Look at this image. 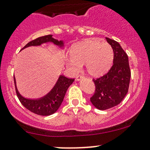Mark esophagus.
Wrapping results in <instances>:
<instances>
[{"instance_id": "34e87169", "label": "esophagus", "mask_w": 150, "mask_h": 150, "mask_svg": "<svg viewBox=\"0 0 150 150\" xmlns=\"http://www.w3.org/2000/svg\"><path fill=\"white\" fill-rule=\"evenodd\" d=\"M83 78H84L83 76H80V75H79V76H76V81H80V80H82V79H83Z\"/></svg>"}]
</instances>
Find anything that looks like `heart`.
<instances>
[{
    "label": "heart",
    "instance_id": "obj_1",
    "mask_svg": "<svg viewBox=\"0 0 150 150\" xmlns=\"http://www.w3.org/2000/svg\"><path fill=\"white\" fill-rule=\"evenodd\" d=\"M69 53L68 65L74 68L82 65L91 77L104 75L110 67L113 57L110 45L96 39H86L74 44Z\"/></svg>",
    "mask_w": 150,
    "mask_h": 150
}]
</instances>
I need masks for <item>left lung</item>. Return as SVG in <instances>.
Segmentation results:
<instances>
[{
	"label": "left lung",
	"mask_w": 150,
	"mask_h": 150,
	"mask_svg": "<svg viewBox=\"0 0 150 150\" xmlns=\"http://www.w3.org/2000/svg\"><path fill=\"white\" fill-rule=\"evenodd\" d=\"M113 51V65L103 76L93 79L95 93L91 102L96 108L105 110L116 106L125 97L129 89L131 72L128 56L120 44L106 38Z\"/></svg>",
	"instance_id": "left-lung-1"
}]
</instances>
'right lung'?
Returning <instances> with one entry per match:
<instances>
[{
  "instance_id": "right-lung-1",
  "label": "right lung",
  "mask_w": 150,
  "mask_h": 150,
  "mask_svg": "<svg viewBox=\"0 0 150 150\" xmlns=\"http://www.w3.org/2000/svg\"><path fill=\"white\" fill-rule=\"evenodd\" d=\"M44 43H52L59 48H63L64 41L58 40L53 38V35H48L40 37L28 42L23 48L30 46H40ZM15 90L20 102L26 109L35 114L40 115H50L57 111L63 102L66 91L70 85L74 82V79L68 78L64 75H59L54 86L47 94L38 99H29L24 97L18 91L16 85V79L14 76Z\"/></svg>"
}]
</instances>
